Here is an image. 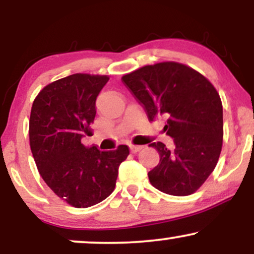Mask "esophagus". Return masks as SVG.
<instances>
[{
    "mask_svg": "<svg viewBox=\"0 0 254 254\" xmlns=\"http://www.w3.org/2000/svg\"><path fill=\"white\" fill-rule=\"evenodd\" d=\"M142 145H132L131 144L130 145V150H131V153H137V151H139L142 149Z\"/></svg>",
    "mask_w": 254,
    "mask_h": 254,
    "instance_id": "esophagus-1",
    "label": "esophagus"
}]
</instances>
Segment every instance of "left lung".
I'll return each instance as SVG.
<instances>
[{
	"label": "left lung",
	"mask_w": 254,
	"mask_h": 254,
	"mask_svg": "<svg viewBox=\"0 0 254 254\" xmlns=\"http://www.w3.org/2000/svg\"><path fill=\"white\" fill-rule=\"evenodd\" d=\"M122 81L154 122L166 118L164 127L174 150L153 142L160 162L149 173L154 188L172 196H188L208 179L220 157L223 111L215 87L188 65L162 62L124 75Z\"/></svg>",
	"instance_id": "obj_1"
}]
</instances>
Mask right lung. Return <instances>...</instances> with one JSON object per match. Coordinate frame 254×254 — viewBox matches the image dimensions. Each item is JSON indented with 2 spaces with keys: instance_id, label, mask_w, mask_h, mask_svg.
Masks as SVG:
<instances>
[{
  "instance_id": "obj_1",
  "label": "right lung",
  "mask_w": 254,
  "mask_h": 254,
  "mask_svg": "<svg viewBox=\"0 0 254 254\" xmlns=\"http://www.w3.org/2000/svg\"><path fill=\"white\" fill-rule=\"evenodd\" d=\"M107 81L99 75H70L44 87L32 105L30 144L38 171L46 185L75 208L109 197L119 165L129 155L127 145L101 151L81 142L90 136L95 101Z\"/></svg>"
}]
</instances>
